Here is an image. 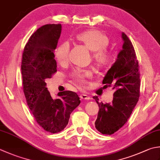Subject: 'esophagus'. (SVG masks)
Listing matches in <instances>:
<instances>
[{
  "mask_svg": "<svg viewBox=\"0 0 160 160\" xmlns=\"http://www.w3.org/2000/svg\"><path fill=\"white\" fill-rule=\"evenodd\" d=\"M80 98L82 100H89L90 99V96H89L86 93H82V94L80 95Z\"/></svg>",
  "mask_w": 160,
  "mask_h": 160,
  "instance_id": "1",
  "label": "esophagus"
}]
</instances>
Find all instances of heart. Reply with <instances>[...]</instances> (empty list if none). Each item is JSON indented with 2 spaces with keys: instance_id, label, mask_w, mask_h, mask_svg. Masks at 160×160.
Returning a JSON list of instances; mask_svg holds the SVG:
<instances>
[{
  "instance_id": "obj_1",
  "label": "heart",
  "mask_w": 160,
  "mask_h": 160,
  "mask_svg": "<svg viewBox=\"0 0 160 160\" xmlns=\"http://www.w3.org/2000/svg\"><path fill=\"white\" fill-rule=\"evenodd\" d=\"M76 38L93 52V62L98 67H105L110 62V55L105 49L109 44V39L105 34L98 30H89L78 34ZM69 51V43H62L55 51L56 61L60 64L67 62ZM92 75V72L89 71H76L71 74V77L78 86H84L87 78Z\"/></svg>"
}]
</instances>
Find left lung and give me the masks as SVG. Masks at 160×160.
I'll return each mask as SVG.
<instances>
[{
	"label": "left lung",
	"mask_w": 160,
	"mask_h": 160,
	"mask_svg": "<svg viewBox=\"0 0 160 160\" xmlns=\"http://www.w3.org/2000/svg\"><path fill=\"white\" fill-rule=\"evenodd\" d=\"M121 37L122 50L102 80L105 88L113 87V101L104 104L99 102L98 96L93 97L99 107L95 127L101 133L109 135L126 123L139 101L140 93V73L135 51L126 34L122 32Z\"/></svg>",
	"instance_id": "left-lung-1"
}]
</instances>
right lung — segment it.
I'll use <instances>...</instances> for the list:
<instances>
[{
    "label": "right lung",
    "instance_id": "1",
    "mask_svg": "<svg viewBox=\"0 0 160 160\" xmlns=\"http://www.w3.org/2000/svg\"><path fill=\"white\" fill-rule=\"evenodd\" d=\"M62 31L61 24H47L37 29L25 46L21 62L24 95L34 119L44 130L58 133L67 126L70 114L80 101L76 92H59L53 99L45 80L57 71L54 51Z\"/></svg>",
    "mask_w": 160,
    "mask_h": 160
}]
</instances>
